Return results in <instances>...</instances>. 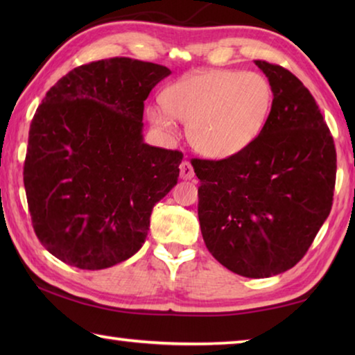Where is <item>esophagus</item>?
I'll return each instance as SVG.
<instances>
[{
	"instance_id": "esophagus-1",
	"label": "esophagus",
	"mask_w": 355,
	"mask_h": 355,
	"mask_svg": "<svg viewBox=\"0 0 355 355\" xmlns=\"http://www.w3.org/2000/svg\"><path fill=\"white\" fill-rule=\"evenodd\" d=\"M180 177L183 180H191L194 178V169H192V166L189 161H182V164H180Z\"/></svg>"
}]
</instances>
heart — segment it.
<instances>
[{"mask_svg":"<svg viewBox=\"0 0 355 355\" xmlns=\"http://www.w3.org/2000/svg\"><path fill=\"white\" fill-rule=\"evenodd\" d=\"M274 91L257 71L208 70L192 73L163 92L164 111L150 107L148 119L173 130V119L188 123V141L208 158H228L254 142L268 122Z\"/></svg>","mask_w":355,"mask_h":355,"instance_id":"1","label":"heart"}]
</instances>
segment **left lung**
Here are the masks:
<instances>
[{
  "mask_svg": "<svg viewBox=\"0 0 355 355\" xmlns=\"http://www.w3.org/2000/svg\"><path fill=\"white\" fill-rule=\"evenodd\" d=\"M274 91L268 122L243 152L191 161L203 241L232 272L263 279L291 269L332 208L334 137L307 87L277 64L255 61Z\"/></svg>",
  "mask_w": 355,
  "mask_h": 355,
  "instance_id": "1",
  "label": "left lung"
}]
</instances>
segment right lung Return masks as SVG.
<instances>
[{"instance_id": "1", "label": "right lung", "mask_w": 355, "mask_h": 355, "mask_svg": "<svg viewBox=\"0 0 355 355\" xmlns=\"http://www.w3.org/2000/svg\"><path fill=\"white\" fill-rule=\"evenodd\" d=\"M169 75L159 64L101 59L69 71L42 100L23 182L35 235L61 261L97 271L142 248L183 159L142 137L144 101Z\"/></svg>"}]
</instances>
